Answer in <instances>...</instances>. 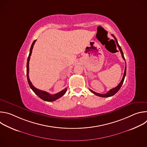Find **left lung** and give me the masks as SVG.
Here are the masks:
<instances>
[{
	"instance_id": "obj_1",
	"label": "left lung",
	"mask_w": 147,
	"mask_h": 147,
	"mask_svg": "<svg viewBox=\"0 0 147 147\" xmlns=\"http://www.w3.org/2000/svg\"><path fill=\"white\" fill-rule=\"evenodd\" d=\"M112 36H113V38H114L116 40L117 45V47H118V48H119V50H120V52H121V56H122L123 59L125 60V58H124V55H123V51H122V50H121V47H120V45H119V44H118V42H117V40L116 37H115L113 35H112ZM125 74H126V63H125V70H124V74H123V78H122V80H121V81H120V82L119 83V84L116 87L111 89V90H109L107 93L105 94H99V93L95 92H94V91H92V90H90V91L91 92H92L93 94H94L95 95H97V96H100V97H110V96H112L114 95L116 93H117V92L119 91V90L120 89V88H121V86H122V84H123V82H124Z\"/></svg>"
}]
</instances>
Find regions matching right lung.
Wrapping results in <instances>:
<instances>
[{"instance_id": "add662e5", "label": "right lung", "mask_w": 147, "mask_h": 147, "mask_svg": "<svg viewBox=\"0 0 147 147\" xmlns=\"http://www.w3.org/2000/svg\"><path fill=\"white\" fill-rule=\"evenodd\" d=\"M36 39H35L31 45V47L30 48V53L27 59V80H28V84L30 87V88L32 89V90L34 91V92L37 95L40 99H42L44 100L45 101H48V102H52V101H55L56 99L60 98V97H61L62 96H63L65 93L67 91V88H65L64 90H63L62 91H61L60 92L55 94H53L51 95L50 94H49L48 92L44 91H42L40 90H38L37 88H36L32 84L29 78V76H28V73H29V61H30V56L31 55L32 53V50L33 49L34 45L35 43Z\"/></svg>"}]
</instances>
